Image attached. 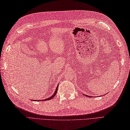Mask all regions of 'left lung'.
Listing matches in <instances>:
<instances>
[{"instance_id": "8db88e82", "label": "left lung", "mask_w": 130, "mask_h": 130, "mask_svg": "<svg viewBox=\"0 0 130 130\" xmlns=\"http://www.w3.org/2000/svg\"><path fill=\"white\" fill-rule=\"evenodd\" d=\"M83 95H85V96H88V97H89V98H91V96H89V95H85V94H83Z\"/></svg>"}]
</instances>
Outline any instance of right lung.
I'll return each instance as SVG.
<instances>
[{
    "mask_svg": "<svg viewBox=\"0 0 130 130\" xmlns=\"http://www.w3.org/2000/svg\"><path fill=\"white\" fill-rule=\"evenodd\" d=\"M58 85H57V88H56V90H55V93H54V94H53L52 96H50L49 98H47V99H43V100H37V101H44V100H51V99H52V98L54 97L55 95H56V94H57V90H58ZM35 101H36V100H35Z\"/></svg>",
    "mask_w": 130,
    "mask_h": 130,
    "instance_id": "obj_1",
    "label": "right lung"
}]
</instances>
